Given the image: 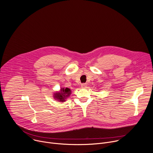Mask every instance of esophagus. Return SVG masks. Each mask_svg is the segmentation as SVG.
Wrapping results in <instances>:
<instances>
[{
  "label": "esophagus",
  "instance_id": "esophagus-1",
  "mask_svg": "<svg viewBox=\"0 0 153 153\" xmlns=\"http://www.w3.org/2000/svg\"><path fill=\"white\" fill-rule=\"evenodd\" d=\"M86 83H82V85H81V87L82 88H86Z\"/></svg>",
  "mask_w": 153,
  "mask_h": 153
}]
</instances>
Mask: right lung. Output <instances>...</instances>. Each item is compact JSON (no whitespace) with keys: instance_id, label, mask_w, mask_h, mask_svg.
Masks as SVG:
<instances>
[{"instance_id":"add662e5","label":"right lung","mask_w":153,"mask_h":153,"mask_svg":"<svg viewBox=\"0 0 153 153\" xmlns=\"http://www.w3.org/2000/svg\"><path fill=\"white\" fill-rule=\"evenodd\" d=\"M71 91L70 88H62L59 92L55 93L54 94V97L55 99L57 100L59 102H65L67 97L71 94Z\"/></svg>"}]
</instances>
